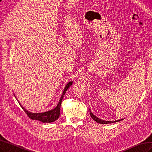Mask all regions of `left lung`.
Wrapping results in <instances>:
<instances>
[{
  "mask_svg": "<svg viewBox=\"0 0 152 152\" xmlns=\"http://www.w3.org/2000/svg\"><path fill=\"white\" fill-rule=\"evenodd\" d=\"M90 115H91V117L95 121L97 122V123H99V124H110V123H116V122H119V121H121L123 119H120V120H117V121H104V120H102L101 119H99V118L97 117L95 115H94L92 113V112H91V110H90Z\"/></svg>",
  "mask_w": 152,
  "mask_h": 152,
  "instance_id": "obj_1",
  "label": "left lung"
}]
</instances>
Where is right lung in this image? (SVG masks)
<instances>
[{
	"label": "right lung",
	"instance_id": "add662e5",
	"mask_svg": "<svg viewBox=\"0 0 152 152\" xmlns=\"http://www.w3.org/2000/svg\"><path fill=\"white\" fill-rule=\"evenodd\" d=\"M72 83H73L72 81H70V82H69L67 84H66V86L64 89V91L61 95L60 100H59V101L56 107H55L54 109L48 111L46 112L39 113H31L30 112H28V110H26L24 107L22 106L20 103L19 104L22 107V108H23V110L25 112V113L27 114V115L32 120H37V121L42 122V123H52V122H54L57 119H58V118L59 117V116H60V113H61L60 108H61L62 101V99H63L64 95H65L66 91H67L68 89L72 86Z\"/></svg>",
	"mask_w": 152,
	"mask_h": 152
}]
</instances>
